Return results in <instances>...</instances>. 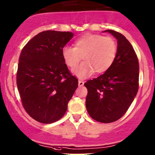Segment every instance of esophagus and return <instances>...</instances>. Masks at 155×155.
Returning <instances> with one entry per match:
<instances>
[{"label": "esophagus", "instance_id": "34e87169", "mask_svg": "<svg viewBox=\"0 0 155 155\" xmlns=\"http://www.w3.org/2000/svg\"><path fill=\"white\" fill-rule=\"evenodd\" d=\"M78 83H79V87H82L83 85H84V81H81V80H79V82H78Z\"/></svg>", "mask_w": 155, "mask_h": 155}]
</instances>
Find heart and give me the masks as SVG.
Returning <instances> with one entry per match:
<instances>
[{"label":"heart","mask_w":155,"mask_h":155,"mask_svg":"<svg viewBox=\"0 0 155 155\" xmlns=\"http://www.w3.org/2000/svg\"><path fill=\"white\" fill-rule=\"evenodd\" d=\"M117 53V45L111 37L87 34L74 42V48L66 46L62 57L67 66L74 68L82 58L84 63L74 71L79 78L91 76L93 72L104 74L113 65Z\"/></svg>","instance_id":"1"}]
</instances>
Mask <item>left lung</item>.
I'll return each instance as SVG.
<instances>
[{"instance_id":"obj_1","label":"left lung","mask_w":155,"mask_h":155,"mask_svg":"<svg viewBox=\"0 0 155 155\" xmlns=\"http://www.w3.org/2000/svg\"><path fill=\"white\" fill-rule=\"evenodd\" d=\"M118 40L116 57L104 74L84 83L87 89L86 108L92 118L112 123L121 118L137 95L139 62L131 43L119 32L106 30Z\"/></svg>"}]
</instances>
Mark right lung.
Listing matches in <instances>:
<instances>
[{
    "instance_id": "add662e5",
    "label": "right lung",
    "mask_w": 155,
    "mask_h": 155,
    "mask_svg": "<svg viewBox=\"0 0 155 155\" xmlns=\"http://www.w3.org/2000/svg\"><path fill=\"white\" fill-rule=\"evenodd\" d=\"M74 37L70 31H44L22 49L17 71V86L26 113L43 124L63 117L78 87L62 57L64 45Z\"/></svg>"
}]
</instances>
